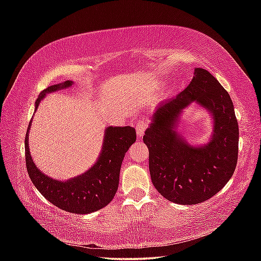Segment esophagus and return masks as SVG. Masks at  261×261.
Here are the masks:
<instances>
[{
    "label": "esophagus",
    "instance_id": "34e87169",
    "mask_svg": "<svg viewBox=\"0 0 261 261\" xmlns=\"http://www.w3.org/2000/svg\"><path fill=\"white\" fill-rule=\"evenodd\" d=\"M146 129H147V122L146 121H139L136 124V133L139 137L144 135Z\"/></svg>",
    "mask_w": 261,
    "mask_h": 261
}]
</instances>
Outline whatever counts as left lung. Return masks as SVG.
<instances>
[{"instance_id":"1","label":"left lung","mask_w":261,"mask_h":261,"mask_svg":"<svg viewBox=\"0 0 261 261\" xmlns=\"http://www.w3.org/2000/svg\"><path fill=\"white\" fill-rule=\"evenodd\" d=\"M198 101L213 113L215 134L202 147L187 145L174 129L181 110ZM145 132L152 184L165 199L180 204L208 200L233 175L239 155V124L230 94L208 70L194 78L175 98L156 108Z\"/></svg>"}]
</instances>
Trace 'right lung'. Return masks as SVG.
I'll use <instances>...</instances> for the list:
<instances>
[{
    "label": "right lung",
    "instance_id": "right-lung-1",
    "mask_svg": "<svg viewBox=\"0 0 261 261\" xmlns=\"http://www.w3.org/2000/svg\"><path fill=\"white\" fill-rule=\"evenodd\" d=\"M73 82L52 85L41 91L36 101V110L48 92L67 88ZM29 123L25 137L26 167L29 177L39 192L58 208L77 215H86L106 207L113 199L118 187L121 164L125 153L135 143L136 132L130 126L108 127L103 148L97 163L85 174L66 181L44 175L35 165L28 148Z\"/></svg>",
    "mask_w": 261,
    "mask_h": 261
}]
</instances>
